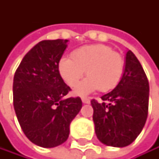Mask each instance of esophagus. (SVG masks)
I'll list each match as a JSON object with an SVG mask.
<instances>
[{
  "instance_id": "1",
  "label": "esophagus",
  "mask_w": 159,
  "mask_h": 159,
  "mask_svg": "<svg viewBox=\"0 0 159 159\" xmlns=\"http://www.w3.org/2000/svg\"><path fill=\"white\" fill-rule=\"evenodd\" d=\"M82 102H83L84 104H89V103H90V100H89V98H88V97H82Z\"/></svg>"
}]
</instances>
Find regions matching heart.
I'll list each match as a JSON object with an SVG mask.
<instances>
[{
  "label": "heart",
  "instance_id": "obj_1",
  "mask_svg": "<svg viewBox=\"0 0 159 159\" xmlns=\"http://www.w3.org/2000/svg\"><path fill=\"white\" fill-rule=\"evenodd\" d=\"M72 57L63 56L58 62V70L70 87L76 86L84 73L89 76L74 89V94L88 95L100 89L110 91L121 81L125 64L119 53L106 45H89L75 49Z\"/></svg>",
  "mask_w": 159,
  "mask_h": 159
}]
</instances>
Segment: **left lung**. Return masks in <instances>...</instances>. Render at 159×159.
Returning <instances> with one entry per match:
<instances>
[{"label": "left lung", "instance_id": "1", "mask_svg": "<svg viewBox=\"0 0 159 159\" xmlns=\"http://www.w3.org/2000/svg\"><path fill=\"white\" fill-rule=\"evenodd\" d=\"M149 82L142 66L128 50L121 81L102 103L91 100L93 119L99 141L107 146L126 147L133 143L146 123L149 108Z\"/></svg>", "mask_w": 159, "mask_h": 159}]
</instances>
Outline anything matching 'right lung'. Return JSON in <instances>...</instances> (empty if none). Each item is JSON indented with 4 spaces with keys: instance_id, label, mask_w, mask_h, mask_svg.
Instances as JSON below:
<instances>
[{
    "instance_id": "right-lung-1",
    "label": "right lung",
    "mask_w": 159,
    "mask_h": 159,
    "mask_svg": "<svg viewBox=\"0 0 159 159\" xmlns=\"http://www.w3.org/2000/svg\"><path fill=\"white\" fill-rule=\"evenodd\" d=\"M68 40H45L30 49L14 75L13 105L23 132L37 146L53 148L69 137L70 122L82 108L79 97H64L70 88L58 62Z\"/></svg>"
}]
</instances>
